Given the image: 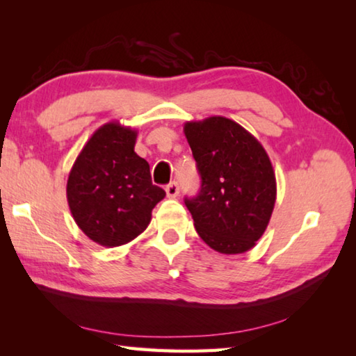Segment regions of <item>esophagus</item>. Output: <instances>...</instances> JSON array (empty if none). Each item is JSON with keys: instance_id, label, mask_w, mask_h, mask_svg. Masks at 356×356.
Instances as JSON below:
<instances>
[{"instance_id": "34e87169", "label": "esophagus", "mask_w": 356, "mask_h": 356, "mask_svg": "<svg viewBox=\"0 0 356 356\" xmlns=\"http://www.w3.org/2000/svg\"><path fill=\"white\" fill-rule=\"evenodd\" d=\"M166 195L168 197H176L179 195V184L177 182H171L166 185Z\"/></svg>"}]
</instances>
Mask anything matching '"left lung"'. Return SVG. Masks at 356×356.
<instances>
[{"instance_id": "1", "label": "left lung", "mask_w": 356, "mask_h": 356, "mask_svg": "<svg viewBox=\"0 0 356 356\" xmlns=\"http://www.w3.org/2000/svg\"><path fill=\"white\" fill-rule=\"evenodd\" d=\"M201 191L185 197L196 232L221 254L254 248L276 201L275 171L267 152L242 125L222 116L184 125Z\"/></svg>"}]
</instances>
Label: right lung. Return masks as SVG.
Segmentation results:
<instances>
[{"label":"right lung","mask_w":356,"mask_h":356,"mask_svg":"<svg viewBox=\"0 0 356 356\" xmlns=\"http://www.w3.org/2000/svg\"><path fill=\"white\" fill-rule=\"evenodd\" d=\"M138 131L118 120L102 125L69 172L67 202L78 227L106 248L131 242L149 226L166 193L152 184L149 163L135 152Z\"/></svg>","instance_id":"1"}]
</instances>
